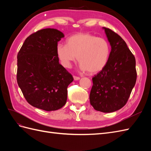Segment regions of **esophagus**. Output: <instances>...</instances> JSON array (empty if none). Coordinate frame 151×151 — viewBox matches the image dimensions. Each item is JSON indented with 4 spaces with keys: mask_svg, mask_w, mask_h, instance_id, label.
<instances>
[{
    "mask_svg": "<svg viewBox=\"0 0 151 151\" xmlns=\"http://www.w3.org/2000/svg\"><path fill=\"white\" fill-rule=\"evenodd\" d=\"M73 77H74V79L75 81H78V80L80 79L79 77H77V76H73Z\"/></svg>",
    "mask_w": 151,
    "mask_h": 151,
    "instance_id": "34e87169",
    "label": "esophagus"
}]
</instances>
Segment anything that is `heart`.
I'll use <instances>...</instances> for the list:
<instances>
[{"mask_svg":"<svg viewBox=\"0 0 151 151\" xmlns=\"http://www.w3.org/2000/svg\"><path fill=\"white\" fill-rule=\"evenodd\" d=\"M57 55L62 65L70 68L77 60L80 68L91 74L101 71L106 66L110 53L107 41L89 33L73 35L66 40V45H57Z\"/></svg>","mask_w":151,"mask_h":151,"instance_id":"b5f03b06","label":"heart"}]
</instances>
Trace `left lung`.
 Masks as SVG:
<instances>
[{
    "label": "left lung",
    "instance_id": "1",
    "mask_svg": "<svg viewBox=\"0 0 151 151\" xmlns=\"http://www.w3.org/2000/svg\"><path fill=\"white\" fill-rule=\"evenodd\" d=\"M111 50L106 66L93 77L89 95L94 109L111 113L123 107L137 80L135 58L125 42L111 29L103 27Z\"/></svg>",
    "mask_w": 151,
    "mask_h": 151
}]
</instances>
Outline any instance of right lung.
Wrapping results in <instances>:
<instances>
[{
  "instance_id": "obj_1",
  "label": "right lung",
  "mask_w": 151,
  "mask_h": 151,
  "mask_svg": "<svg viewBox=\"0 0 151 151\" xmlns=\"http://www.w3.org/2000/svg\"><path fill=\"white\" fill-rule=\"evenodd\" d=\"M63 37L56 29L39 30L25 40L17 57V82L26 100L47 111L64 106L67 87L74 81L57 55V45Z\"/></svg>"
}]
</instances>
